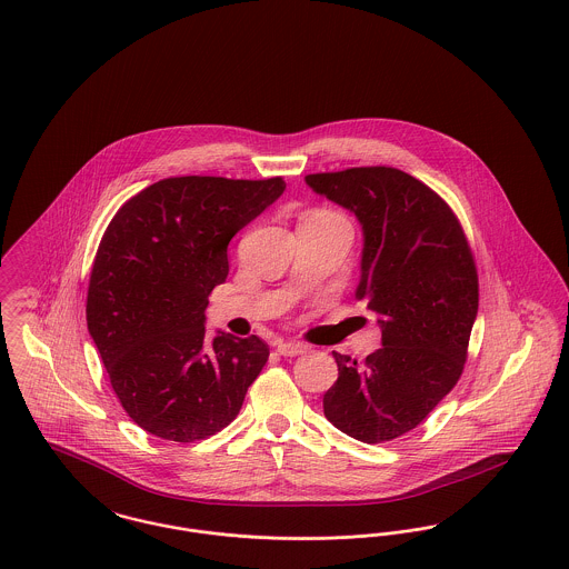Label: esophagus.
Listing matches in <instances>:
<instances>
[{"label": "esophagus", "mask_w": 569, "mask_h": 569, "mask_svg": "<svg viewBox=\"0 0 569 569\" xmlns=\"http://www.w3.org/2000/svg\"><path fill=\"white\" fill-rule=\"evenodd\" d=\"M307 350H309V348H307L305 343H292V341L277 346V352H279L281 357H299V355H305Z\"/></svg>", "instance_id": "esophagus-1"}]
</instances>
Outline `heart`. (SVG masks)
<instances>
[{
    "instance_id": "b5f03b06",
    "label": "heart",
    "mask_w": 569,
    "mask_h": 569,
    "mask_svg": "<svg viewBox=\"0 0 569 569\" xmlns=\"http://www.w3.org/2000/svg\"><path fill=\"white\" fill-rule=\"evenodd\" d=\"M311 214H318V217H333V219H341L337 212L333 210H327V208H320V210H316V212H311Z\"/></svg>"
}]
</instances>
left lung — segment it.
Instances as JSON below:
<instances>
[{"instance_id":"obj_1","label":"left lung","mask_w":569,"mask_h":569,"mask_svg":"<svg viewBox=\"0 0 569 569\" xmlns=\"http://www.w3.org/2000/svg\"><path fill=\"white\" fill-rule=\"evenodd\" d=\"M363 226L357 299L380 320L382 348L363 363L333 352L337 380L325 417L376 445L415 430L460 380L479 307L475 258L451 206L396 168L305 176Z\"/></svg>"}]
</instances>
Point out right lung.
Segmentation results:
<instances>
[{
    "label": "right lung",
    "instance_id": "1",
    "mask_svg": "<svg viewBox=\"0 0 569 569\" xmlns=\"http://www.w3.org/2000/svg\"><path fill=\"white\" fill-rule=\"evenodd\" d=\"M286 189L281 176H178L124 201L101 238L86 320L134 423L193 442L230 426L268 361L256 335L208 341L203 311L228 277V244Z\"/></svg>",
    "mask_w": 569,
    "mask_h": 569
}]
</instances>
